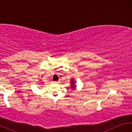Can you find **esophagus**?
<instances>
[{
  "label": "esophagus",
  "instance_id": "obj_1",
  "mask_svg": "<svg viewBox=\"0 0 132 132\" xmlns=\"http://www.w3.org/2000/svg\"><path fill=\"white\" fill-rule=\"evenodd\" d=\"M53 83H55V84H59V81H53Z\"/></svg>",
  "mask_w": 132,
  "mask_h": 132
}]
</instances>
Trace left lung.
Instances as JSON below:
<instances>
[{
  "instance_id": "1",
  "label": "left lung",
  "mask_w": 132,
  "mask_h": 132,
  "mask_svg": "<svg viewBox=\"0 0 132 132\" xmlns=\"http://www.w3.org/2000/svg\"><path fill=\"white\" fill-rule=\"evenodd\" d=\"M75 81L73 79L71 80V87L72 88V89H74L76 88V86H75Z\"/></svg>"
}]
</instances>
